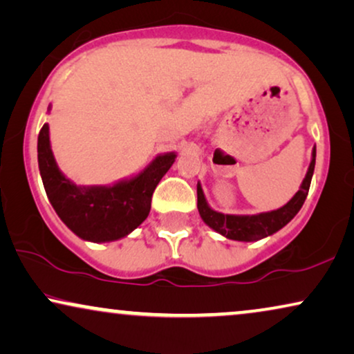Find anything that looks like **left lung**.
Listing matches in <instances>:
<instances>
[{
    "instance_id": "obj_1",
    "label": "left lung",
    "mask_w": 354,
    "mask_h": 354,
    "mask_svg": "<svg viewBox=\"0 0 354 354\" xmlns=\"http://www.w3.org/2000/svg\"><path fill=\"white\" fill-rule=\"evenodd\" d=\"M314 167L315 147L313 149V157H310L308 173H306L304 180L301 183L299 191L283 207H280V209L262 212V214L256 215H232L214 210L205 199L201 183H197V209H199L201 218L204 220L207 226H210L212 230L220 233L221 236L233 239V241L251 243L270 236V234L283 228L286 223H290L295 218V215L301 210L306 197H308L310 180H313L314 174Z\"/></svg>"
}]
</instances>
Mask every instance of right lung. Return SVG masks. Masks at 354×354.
<instances>
[{
	"instance_id": "right-lung-1",
	"label": "right lung",
	"mask_w": 354,
	"mask_h": 354,
	"mask_svg": "<svg viewBox=\"0 0 354 354\" xmlns=\"http://www.w3.org/2000/svg\"><path fill=\"white\" fill-rule=\"evenodd\" d=\"M37 152L50 204L71 232L92 243L116 241L134 232L147 218L155 187L176 158V152L160 153L131 178L105 186H77L58 168L46 122L39 134Z\"/></svg>"
}]
</instances>
